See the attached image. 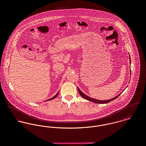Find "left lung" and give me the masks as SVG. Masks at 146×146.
Segmentation results:
<instances>
[{"label":"left lung","mask_w":146,"mask_h":146,"mask_svg":"<svg viewBox=\"0 0 146 146\" xmlns=\"http://www.w3.org/2000/svg\"><path fill=\"white\" fill-rule=\"evenodd\" d=\"M129 62H130V64H131V58H130V56H129ZM130 70H131V69H130ZM130 73H131V72L130 71ZM78 90L79 93V94H80V95L83 98H84V99H86V100H88V101H91V102H94V103H100V104H105V103H109V102H110L111 101H112L114 100H115V98H117L119 95H121V94L124 91V90L119 94H118V96H117L116 97H114L112 99H111V100H105V101H101V100H96V99H94V98H90V97H88V96H87L86 94H85L84 93H83L80 89L78 87Z\"/></svg>","instance_id":"left-lung-1"}]
</instances>
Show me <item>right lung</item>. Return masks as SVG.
<instances>
[{"instance_id": "add662e5", "label": "right lung", "mask_w": 146, "mask_h": 146, "mask_svg": "<svg viewBox=\"0 0 146 146\" xmlns=\"http://www.w3.org/2000/svg\"><path fill=\"white\" fill-rule=\"evenodd\" d=\"M58 93H59V92L56 93V96H54L53 97H52V98H50V99H49V100H46V101H50V100H53V99H54V98H56V97L58 96Z\"/></svg>"}]
</instances>
